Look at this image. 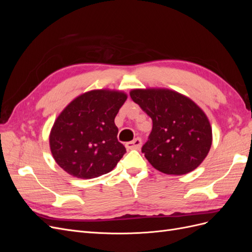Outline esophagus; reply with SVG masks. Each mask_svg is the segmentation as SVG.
I'll return each instance as SVG.
<instances>
[{"instance_id": "obj_1", "label": "esophagus", "mask_w": 252, "mask_h": 252, "mask_svg": "<svg viewBox=\"0 0 252 252\" xmlns=\"http://www.w3.org/2000/svg\"><path fill=\"white\" fill-rule=\"evenodd\" d=\"M142 145V140L140 138H136L133 141L129 142L126 144L127 149H139Z\"/></svg>"}]
</instances>
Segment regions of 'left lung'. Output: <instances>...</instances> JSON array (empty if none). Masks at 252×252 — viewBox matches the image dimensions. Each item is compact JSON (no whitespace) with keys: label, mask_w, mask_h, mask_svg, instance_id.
Listing matches in <instances>:
<instances>
[{"label":"left lung","mask_w":252,"mask_h":252,"mask_svg":"<svg viewBox=\"0 0 252 252\" xmlns=\"http://www.w3.org/2000/svg\"><path fill=\"white\" fill-rule=\"evenodd\" d=\"M130 96L152 120V130L142 147L148 162L166 174L194 170L207 157L212 142L203 110L168 89H134Z\"/></svg>","instance_id":"left-lung-1"}]
</instances>
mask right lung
I'll use <instances>...</instances> for the list:
<instances>
[{
	"mask_svg": "<svg viewBox=\"0 0 252 252\" xmlns=\"http://www.w3.org/2000/svg\"><path fill=\"white\" fill-rule=\"evenodd\" d=\"M126 98L119 91L93 90L61 112L49 136L51 154L61 168L73 177L94 179L117 166L126 149L118 141L114 118Z\"/></svg>",
	"mask_w": 252,
	"mask_h": 252,
	"instance_id": "right-lung-1",
	"label": "right lung"
}]
</instances>
